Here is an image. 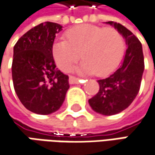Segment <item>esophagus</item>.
<instances>
[{"mask_svg": "<svg viewBox=\"0 0 155 155\" xmlns=\"http://www.w3.org/2000/svg\"><path fill=\"white\" fill-rule=\"evenodd\" d=\"M69 81H70L71 84H78L79 83V78H76V77H73V76H70Z\"/></svg>", "mask_w": 155, "mask_h": 155, "instance_id": "34e87169", "label": "esophagus"}]
</instances>
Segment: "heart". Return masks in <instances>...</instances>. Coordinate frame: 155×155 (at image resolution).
Listing matches in <instances>:
<instances>
[{"mask_svg":"<svg viewBox=\"0 0 155 155\" xmlns=\"http://www.w3.org/2000/svg\"><path fill=\"white\" fill-rule=\"evenodd\" d=\"M124 49L123 37L115 28L84 24L66 31L64 40L55 42L51 53L63 71H70L80 54L78 72L105 76L118 66Z\"/></svg>","mask_w":155,"mask_h":155,"instance_id":"obj_1","label":"heart"}]
</instances>
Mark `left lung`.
Returning a JSON list of instances; mask_svg holds the SVG:
<instances>
[{
  "mask_svg": "<svg viewBox=\"0 0 155 155\" xmlns=\"http://www.w3.org/2000/svg\"><path fill=\"white\" fill-rule=\"evenodd\" d=\"M125 39L127 50L122 64L110 77L98 80L99 91L89 100L94 111L104 116L127 109L140 91L144 71V57L140 40L120 23L108 21Z\"/></svg>",
  "mask_w": 155,
  "mask_h": 155,
  "instance_id": "8db88e82",
  "label": "left lung"
}]
</instances>
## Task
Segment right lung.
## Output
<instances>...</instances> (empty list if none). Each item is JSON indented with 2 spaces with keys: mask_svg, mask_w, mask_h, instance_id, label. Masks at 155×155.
Listing matches in <instances>:
<instances>
[{
  "mask_svg": "<svg viewBox=\"0 0 155 155\" xmlns=\"http://www.w3.org/2000/svg\"><path fill=\"white\" fill-rule=\"evenodd\" d=\"M62 26L46 21L22 35L14 47L12 78L21 104L39 115L58 110L70 88L69 77L58 68L51 53Z\"/></svg>",
  "mask_w": 155,
  "mask_h": 155,
  "instance_id": "obj_1",
  "label": "right lung"
}]
</instances>
